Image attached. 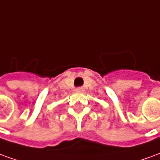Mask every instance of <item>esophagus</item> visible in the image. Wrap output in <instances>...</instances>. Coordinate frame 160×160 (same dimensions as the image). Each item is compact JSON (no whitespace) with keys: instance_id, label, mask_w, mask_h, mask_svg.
Listing matches in <instances>:
<instances>
[{"instance_id":"1","label":"esophagus","mask_w":160,"mask_h":160,"mask_svg":"<svg viewBox=\"0 0 160 160\" xmlns=\"http://www.w3.org/2000/svg\"><path fill=\"white\" fill-rule=\"evenodd\" d=\"M76 92H83V88L82 87H78V88H76Z\"/></svg>"}]
</instances>
